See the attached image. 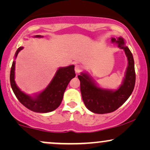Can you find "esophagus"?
I'll use <instances>...</instances> for the list:
<instances>
[{"mask_svg": "<svg viewBox=\"0 0 150 150\" xmlns=\"http://www.w3.org/2000/svg\"><path fill=\"white\" fill-rule=\"evenodd\" d=\"M82 70V67L80 65H75V73L77 74L80 73Z\"/></svg>", "mask_w": 150, "mask_h": 150, "instance_id": "esophagus-1", "label": "esophagus"}]
</instances>
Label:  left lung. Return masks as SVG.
<instances>
[{
    "label": "left lung",
    "mask_w": 150,
    "mask_h": 150,
    "mask_svg": "<svg viewBox=\"0 0 150 150\" xmlns=\"http://www.w3.org/2000/svg\"><path fill=\"white\" fill-rule=\"evenodd\" d=\"M118 47L123 49L128 58V65L123 84L117 90L101 89L94 84L86 73L77 75L80 81V91L84 104L93 113H108L113 112L122 106L132 94L135 84V72L134 59L131 51L125 45L123 38L111 39Z\"/></svg>",
    "instance_id": "left-lung-1"
}]
</instances>
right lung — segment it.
Wrapping results in <instances>:
<instances>
[{"label":"right lung","mask_w":150,"mask_h":150,"mask_svg":"<svg viewBox=\"0 0 150 150\" xmlns=\"http://www.w3.org/2000/svg\"><path fill=\"white\" fill-rule=\"evenodd\" d=\"M36 37H42L37 35ZM23 47L18 48L15 53V58ZM15 65L13 62L10 70V80L12 89L20 102L25 107L37 113H48L54 111L61 104L63 94L70 81L75 77V65L60 68L48 87L37 94L35 97H31L18 88L15 82Z\"/></svg>","instance_id":"add662e5"}]
</instances>
